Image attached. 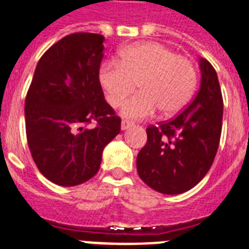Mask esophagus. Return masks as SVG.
I'll return each mask as SVG.
<instances>
[{
    "label": "esophagus",
    "instance_id": "esophagus-1",
    "mask_svg": "<svg viewBox=\"0 0 249 249\" xmlns=\"http://www.w3.org/2000/svg\"><path fill=\"white\" fill-rule=\"evenodd\" d=\"M132 126H133V122H131V121L123 120L122 123H121V128H122V131H126V129L131 128Z\"/></svg>",
    "mask_w": 249,
    "mask_h": 249
}]
</instances>
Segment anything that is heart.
Masks as SVG:
<instances>
[{
	"label": "heart",
	"instance_id": "b5f03b06",
	"mask_svg": "<svg viewBox=\"0 0 249 249\" xmlns=\"http://www.w3.org/2000/svg\"><path fill=\"white\" fill-rule=\"evenodd\" d=\"M106 100L120 107L137 83L140 93L123 105L121 113L131 120L151 117L155 112L175 116L192 100L197 72L187 57L158 42L131 45L120 52V61H105L98 72Z\"/></svg>",
	"mask_w": 249,
	"mask_h": 249
}]
</instances>
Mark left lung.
<instances>
[{"mask_svg":"<svg viewBox=\"0 0 249 249\" xmlns=\"http://www.w3.org/2000/svg\"><path fill=\"white\" fill-rule=\"evenodd\" d=\"M201 86L173 120L147 128V143L137 156L140 178L163 195L191 190L207 175L219 146L223 100L215 70L199 58Z\"/></svg>","mask_w":249,"mask_h":249,"instance_id":"1","label":"left lung"}]
</instances>
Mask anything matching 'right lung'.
<instances>
[{
  "label": "right lung",
  "instance_id": "add662e5",
  "mask_svg": "<svg viewBox=\"0 0 249 249\" xmlns=\"http://www.w3.org/2000/svg\"><path fill=\"white\" fill-rule=\"evenodd\" d=\"M103 41L89 32L59 39L39 58L26 96L31 155L39 172L58 186L91 179L105 147L121 131L98 80Z\"/></svg>",
  "mask_w": 249,
  "mask_h": 249
}]
</instances>
